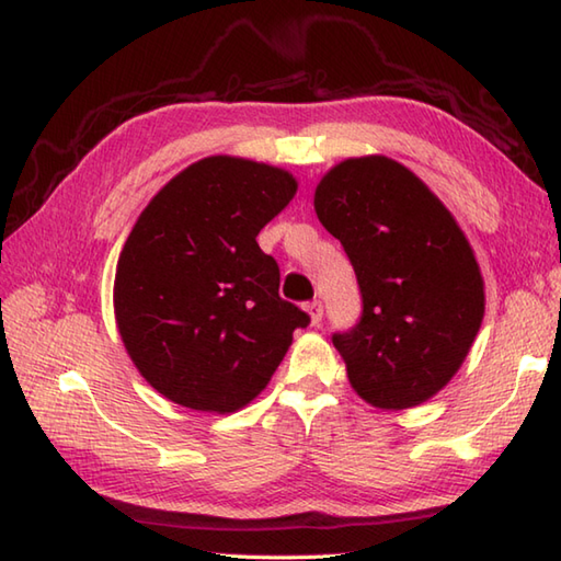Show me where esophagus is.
<instances>
[{"label":"esophagus","instance_id":"esophagus-1","mask_svg":"<svg viewBox=\"0 0 561 561\" xmlns=\"http://www.w3.org/2000/svg\"><path fill=\"white\" fill-rule=\"evenodd\" d=\"M306 313L311 318V325H320V320H323V304L320 301L306 304Z\"/></svg>","mask_w":561,"mask_h":561}]
</instances>
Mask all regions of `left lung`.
Masks as SVG:
<instances>
[{
    "mask_svg": "<svg viewBox=\"0 0 561 561\" xmlns=\"http://www.w3.org/2000/svg\"><path fill=\"white\" fill-rule=\"evenodd\" d=\"M313 207L350 255L364 299L359 325L332 337L350 386L378 410L432 400L484 318V279L456 217L383 153L332 165Z\"/></svg>",
    "mask_w": 561,
    "mask_h": 561,
    "instance_id": "8db88e82",
    "label": "left lung"
}]
</instances>
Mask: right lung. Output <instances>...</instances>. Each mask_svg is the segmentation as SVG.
Here are the masks:
<instances>
[{
    "instance_id": "add662e5",
    "label": "right lung",
    "mask_w": 561,
    "mask_h": 561,
    "mask_svg": "<svg viewBox=\"0 0 561 561\" xmlns=\"http://www.w3.org/2000/svg\"><path fill=\"white\" fill-rule=\"evenodd\" d=\"M296 190L287 169L219 153L173 175L139 214L117 257L115 325L163 398L209 414L243 410L308 325L255 241Z\"/></svg>"
}]
</instances>
